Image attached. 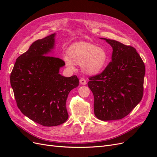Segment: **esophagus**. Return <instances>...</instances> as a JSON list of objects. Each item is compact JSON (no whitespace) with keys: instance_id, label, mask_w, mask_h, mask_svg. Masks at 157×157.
<instances>
[{"instance_id":"34e87169","label":"esophagus","mask_w":157,"mask_h":157,"mask_svg":"<svg viewBox=\"0 0 157 157\" xmlns=\"http://www.w3.org/2000/svg\"><path fill=\"white\" fill-rule=\"evenodd\" d=\"M80 83L81 84H82V85L86 84V83H87L86 80L85 79V78H80Z\"/></svg>"}]
</instances>
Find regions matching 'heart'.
Here are the masks:
<instances>
[{
    "label": "heart",
    "instance_id": "obj_1",
    "mask_svg": "<svg viewBox=\"0 0 157 157\" xmlns=\"http://www.w3.org/2000/svg\"><path fill=\"white\" fill-rule=\"evenodd\" d=\"M68 55L70 58L65 56L64 61L69 67L73 68L74 63L82 65L84 72L91 75L101 71L107 61L105 50L87 42H78L71 45Z\"/></svg>",
    "mask_w": 157,
    "mask_h": 157
}]
</instances>
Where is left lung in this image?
Listing matches in <instances>:
<instances>
[{
    "label": "left lung",
    "mask_w": 157,
    "mask_h": 157,
    "mask_svg": "<svg viewBox=\"0 0 157 157\" xmlns=\"http://www.w3.org/2000/svg\"><path fill=\"white\" fill-rule=\"evenodd\" d=\"M113 48L112 61L100 74L89 77L94 98V114L99 120L122 119L142 99L145 67L131 46L102 39Z\"/></svg>",
    "instance_id": "8db88e82"
}]
</instances>
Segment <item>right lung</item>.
I'll use <instances>...</instances> for the list:
<instances>
[{
	"label": "right lung",
	"instance_id": "add662e5",
	"mask_svg": "<svg viewBox=\"0 0 157 157\" xmlns=\"http://www.w3.org/2000/svg\"><path fill=\"white\" fill-rule=\"evenodd\" d=\"M55 33L37 40L18 57L10 74V84L17 107L23 115L44 126L63 124L68 118L69 93L77 87L76 75L59 73L64 61L48 56L54 46Z\"/></svg>",
	"mask_w": 157,
	"mask_h": 157
}]
</instances>
